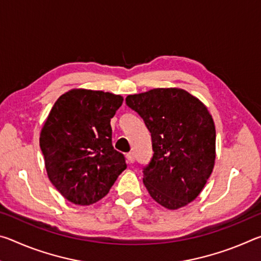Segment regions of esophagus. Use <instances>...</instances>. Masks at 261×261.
<instances>
[{"label": "esophagus", "mask_w": 261, "mask_h": 261, "mask_svg": "<svg viewBox=\"0 0 261 261\" xmlns=\"http://www.w3.org/2000/svg\"><path fill=\"white\" fill-rule=\"evenodd\" d=\"M126 159H127V162H129V163H134V162H135V155H134V153H132V152L127 153V154H126Z\"/></svg>", "instance_id": "esophagus-1"}]
</instances>
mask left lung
I'll use <instances>...</instances> for the list:
<instances>
[{
    "instance_id": "8db88e82",
    "label": "left lung",
    "mask_w": 261,
    "mask_h": 261,
    "mask_svg": "<svg viewBox=\"0 0 261 261\" xmlns=\"http://www.w3.org/2000/svg\"><path fill=\"white\" fill-rule=\"evenodd\" d=\"M152 137L143 182L158 204L177 210L199 196L213 171L215 125L199 99L182 88H153L126 96Z\"/></svg>"
}]
</instances>
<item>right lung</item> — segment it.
<instances>
[{"label": "right lung", "instance_id": "right-lung-1", "mask_svg": "<svg viewBox=\"0 0 261 261\" xmlns=\"http://www.w3.org/2000/svg\"><path fill=\"white\" fill-rule=\"evenodd\" d=\"M123 98L109 92L74 88L53 106L40 134L48 178L62 196L87 206L109 192L125 170V158L114 149L110 118Z\"/></svg>", "mask_w": 261, "mask_h": 261}]
</instances>
